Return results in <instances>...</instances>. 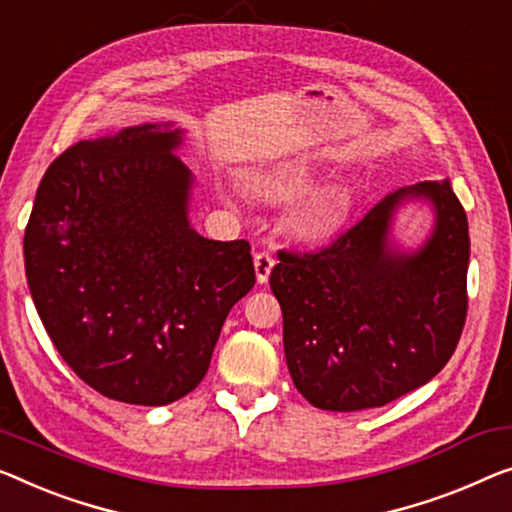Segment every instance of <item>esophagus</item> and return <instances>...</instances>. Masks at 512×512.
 Here are the masks:
<instances>
[{"label":"esophagus","instance_id":"esophagus-1","mask_svg":"<svg viewBox=\"0 0 512 512\" xmlns=\"http://www.w3.org/2000/svg\"><path fill=\"white\" fill-rule=\"evenodd\" d=\"M276 264V259L269 253V250H259L255 255V273H257V282H266L269 280V273Z\"/></svg>","mask_w":512,"mask_h":512}]
</instances>
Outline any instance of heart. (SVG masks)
Returning <instances> with one entry per match:
<instances>
[{
	"label": "heart",
	"mask_w": 512,
	"mask_h": 512,
	"mask_svg": "<svg viewBox=\"0 0 512 512\" xmlns=\"http://www.w3.org/2000/svg\"><path fill=\"white\" fill-rule=\"evenodd\" d=\"M317 181V165L310 160H294L282 163L273 170L257 174L253 186L259 195L269 200H285V197L301 195ZM352 211V195L342 186H326L317 190L310 200H305L299 209L292 213V227L308 239H322L333 234L349 218Z\"/></svg>",
	"instance_id": "b5f03b06"
}]
</instances>
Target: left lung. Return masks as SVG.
<instances>
[{"instance_id": "1", "label": "left lung", "mask_w": 512, "mask_h": 512, "mask_svg": "<svg viewBox=\"0 0 512 512\" xmlns=\"http://www.w3.org/2000/svg\"><path fill=\"white\" fill-rule=\"evenodd\" d=\"M423 194L438 209L414 256L385 248L394 207ZM271 289L294 386L312 407H384L430 381L467 322L469 223L451 183L400 188L317 250H280Z\"/></svg>"}]
</instances>
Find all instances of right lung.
<instances>
[{"mask_svg": "<svg viewBox=\"0 0 512 512\" xmlns=\"http://www.w3.org/2000/svg\"><path fill=\"white\" fill-rule=\"evenodd\" d=\"M179 142L147 124L73 144L43 174L25 230L52 345L94 391L144 407L200 384L227 312L255 285L248 241L188 225Z\"/></svg>", "mask_w": 512, "mask_h": 512, "instance_id": "right-lung-1", "label": "right lung"}]
</instances>
